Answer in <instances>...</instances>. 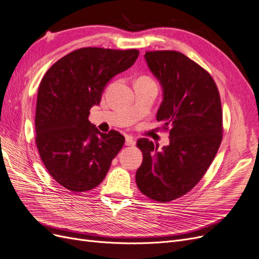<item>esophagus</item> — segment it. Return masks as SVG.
I'll return each mask as SVG.
<instances>
[{
	"instance_id": "34e87169",
	"label": "esophagus",
	"mask_w": 259,
	"mask_h": 259,
	"mask_svg": "<svg viewBox=\"0 0 259 259\" xmlns=\"http://www.w3.org/2000/svg\"><path fill=\"white\" fill-rule=\"evenodd\" d=\"M124 144H126L127 146H135L136 145V141L133 140V138L128 137V138H126V142H124Z\"/></svg>"
}]
</instances>
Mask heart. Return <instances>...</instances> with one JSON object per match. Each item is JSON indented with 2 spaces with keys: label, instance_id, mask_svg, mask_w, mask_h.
Returning a JSON list of instances; mask_svg holds the SVG:
<instances>
[{
  "label": "heart",
  "instance_id": "1",
  "mask_svg": "<svg viewBox=\"0 0 259 259\" xmlns=\"http://www.w3.org/2000/svg\"><path fill=\"white\" fill-rule=\"evenodd\" d=\"M142 78H143V79H148V80H151V79H149V78H148V76H142Z\"/></svg>",
  "mask_w": 259,
  "mask_h": 259
}]
</instances>
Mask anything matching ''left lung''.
Here are the masks:
<instances>
[{"label":"left lung","mask_w":259,"mask_h":259,"mask_svg":"<svg viewBox=\"0 0 259 259\" xmlns=\"http://www.w3.org/2000/svg\"><path fill=\"white\" fill-rule=\"evenodd\" d=\"M145 60L163 89L157 120L169 129V145L159 150L138 140L143 162L136 181L143 194L166 203L192 190L212 163L223 138L221 98L212 76L185 54L147 51Z\"/></svg>","instance_id":"left-lung-1"}]
</instances>
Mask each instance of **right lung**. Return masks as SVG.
<instances>
[{"instance_id": "add662e5", "label": "right lung", "mask_w": 259, "mask_h": 259, "mask_svg": "<svg viewBox=\"0 0 259 259\" xmlns=\"http://www.w3.org/2000/svg\"><path fill=\"white\" fill-rule=\"evenodd\" d=\"M139 50L81 48L54 63L37 93L36 146L48 173L72 192L100 185L124 144L119 132L89 120L105 85L135 64Z\"/></svg>"}]
</instances>
